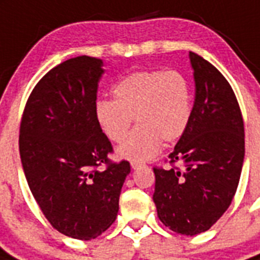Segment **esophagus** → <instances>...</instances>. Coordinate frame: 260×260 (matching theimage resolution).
<instances>
[{"mask_svg":"<svg viewBox=\"0 0 260 260\" xmlns=\"http://www.w3.org/2000/svg\"><path fill=\"white\" fill-rule=\"evenodd\" d=\"M130 164H132L133 170H138V168H141L142 166H145V164L142 163V161H138V160H133Z\"/></svg>","mask_w":260,"mask_h":260,"instance_id":"esophagus-1","label":"esophagus"}]
</instances>
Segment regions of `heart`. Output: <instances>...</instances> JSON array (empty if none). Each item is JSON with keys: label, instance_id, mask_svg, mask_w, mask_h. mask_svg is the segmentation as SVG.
I'll use <instances>...</instances> for the list:
<instances>
[{"label": "heart", "instance_id": "1", "mask_svg": "<svg viewBox=\"0 0 260 260\" xmlns=\"http://www.w3.org/2000/svg\"><path fill=\"white\" fill-rule=\"evenodd\" d=\"M114 101L100 100L94 106L97 123L113 142H122L134 118L137 127L118 147L128 160H147L157 154L161 141L174 142L185 133L192 118V89L177 71H139L112 89Z\"/></svg>", "mask_w": 260, "mask_h": 260}]
</instances>
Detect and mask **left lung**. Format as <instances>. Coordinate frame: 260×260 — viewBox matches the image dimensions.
I'll list each match as a JSON object with an SVG mask.
<instances>
[{"instance_id": "obj_1", "label": "left lung", "mask_w": 260, "mask_h": 260, "mask_svg": "<svg viewBox=\"0 0 260 260\" xmlns=\"http://www.w3.org/2000/svg\"><path fill=\"white\" fill-rule=\"evenodd\" d=\"M189 60L192 118L168 156L183 170L154 168L152 200L164 225L196 236L210 229L232 204L245 159V128L236 94L222 73L192 51Z\"/></svg>"}]
</instances>
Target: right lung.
Instances as JSON below:
<instances>
[{
	"mask_svg": "<svg viewBox=\"0 0 260 260\" xmlns=\"http://www.w3.org/2000/svg\"><path fill=\"white\" fill-rule=\"evenodd\" d=\"M77 56L46 73L31 92L19 130V154L31 193L57 232L81 241L101 236L117 218L130 164H109L112 145L94 106L105 70ZM101 162L106 170H97Z\"/></svg>",
	"mask_w": 260,
	"mask_h": 260,
	"instance_id": "1",
	"label": "right lung"
}]
</instances>
